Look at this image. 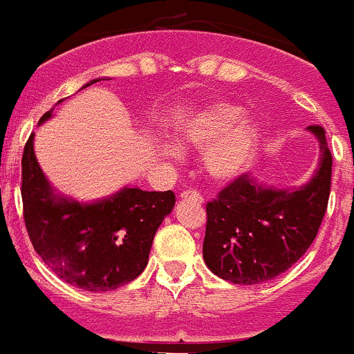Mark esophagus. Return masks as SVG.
Here are the masks:
<instances>
[{
    "instance_id": "esophagus-1",
    "label": "esophagus",
    "mask_w": 354,
    "mask_h": 354,
    "mask_svg": "<svg viewBox=\"0 0 354 354\" xmlns=\"http://www.w3.org/2000/svg\"><path fill=\"white\" fill-rule=\"evenodd\" d=\"M181 200H196V202H200V203L203 202L202 195H198V193L193 192V189H187V192L181 193Z\"/></svg>"
}]
</instances>
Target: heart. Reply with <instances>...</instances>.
<instances>
[{
    "label": "heart",
    "mask_w": 354,
    "mask_h": 354,
    "mask_svg": "<svg viewBox=\"0 0 354 354\" xmlns=\"http://www.w3.org/2000/svg\"><path fill=\"white\" fill-rule=\"evenodd\" d=\"M245 115L243 106L212 102L193 110L176 125L178 142L203 151V167L215 181H230L243 174L261 142V125ZM158 152L169 161H180L183 151L176 142L159 140Z\"/></svg>",
    "instance_id": "heart-1"
}]
</instances>
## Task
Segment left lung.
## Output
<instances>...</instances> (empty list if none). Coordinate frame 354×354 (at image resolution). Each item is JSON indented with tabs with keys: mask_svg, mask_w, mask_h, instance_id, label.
<instances>
[{
	"mask_svg": "<svg viewBox=\"0 0 354 354\" xmlns=\"http://www.w3.org/2000/svg\"><path fill=\"white\" fill-rule=\"evenodd\" d=\"M319 142L317 169L299 188H277L243 174L207 203L203 259L212 273L237 285L273 280L314 243L330 192L333 156L326 132L307 127Z\"/></svg>",
	"mask_w": 354,
	"mask_h": 354,
	"instance_id": "obj_1",
	"label": "left lung"
}]
</instances>
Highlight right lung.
<instances>
[{
  "label": "right lung",
  "instance_id": "obj_1",
  "mask_svg": "<svg viewBox=\"0 0 354 354\" xmlns=\"http://www.w3.org/2000/svg\"><path fill=\"white\" fill-rule=\"evenodd\" d=\"M102 80H91L81 89ZM54 109L44 113L39 125L50 120ZM33 139L35 133L21 158V200L37 254L61 280L86 292H109L136 280L147 266L159 225L173 210L174 193L124 187L102 200H74L47 180Z\"/></svg>",
  "mask_w": 354,
  "mask_h": 354
}]
</instances>
